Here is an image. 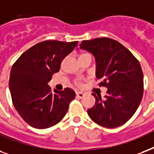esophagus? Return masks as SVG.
I'll list each match as a JSON object with an SVG mask.
<instances>
[{
	"label": "esophagus",
	"mask_w": 154,
	"mask_h": 154,
	"mask_svg": "<svg viewBox=\"0 0 154 154\" xmlns=\"http://www.w3.org/2000/svg\"><path fill=\"white\" fill-rule=\"evenodd\" d=\"M76 96H77L78 98L82 99L83 96H84V93H83V92H80V91H77V92H76Z\"/></svg>",
	"instance_id": "34e87169"
}]
</instances>
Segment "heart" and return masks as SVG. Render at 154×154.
Instances as JSON below:
<instances>
[{
	"mask_svg": "<svg viewBox=\"0 0 154 154\" xmlns=\"http://www.w3.org/2000/svg\"><path fill=\"white\" fill-rule=\"evenodd\" d=\"M84 54H81V56L84 55ZM75 83L78 86H82V85H83V83H82V82H80V81H76Z\"/></svg>",
	"mask_w": 154,
	"mask_h": 154,
	"instance_id": "b5f03b06",
	"label": "heart"
}]
</instances>
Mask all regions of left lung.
Returning <instances> with one entry per match:
<instances>
[{
  "mask_svg": "<svg viewBox=\"0 0 154 154\" xmlns=\"http://www.w3.org/2000/svg\"><path fill=\"white\" fill-rule=\"evenodd\" d=\"M93 54L100 87L108 88L104 100L96 96L88 114L94 122L105 128H116L134 115L142 100L144 76L140 63L128 49L109 38L83 40L79 46Z\"/></svg>",
  "mask_w": 154,
  "mask_h": 154,
  "instance_id": "1",
  "label": "left lung"
}]
</instances>
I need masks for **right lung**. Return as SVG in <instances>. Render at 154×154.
Segmentation results:
<instances>
[{
    "mask_svg": "<svg viewBox=\"0 0 154 154\" xmlns=\"http://www.w3.org/2000/svg\"><path fill=\"white\" fill-rule=\"evenodd\" d=\"M77 44V41L41 42L25 51L12 66L9 81L12 101L33 128L43 129L60 122L75 97L71 88L53 91L48 82Z\"/></svg>",
    "mask_w": 154,
    "mask_h": 154,
    "instance_id": "add662e5",
    "label": "right lung"
}]
</instances>
